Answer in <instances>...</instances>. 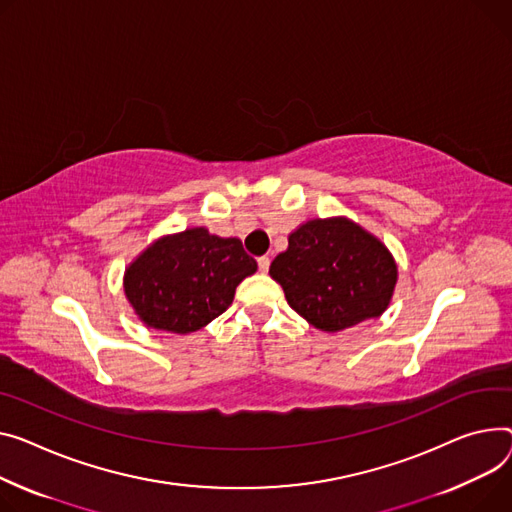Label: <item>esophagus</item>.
<instances>
[{
	"instance_id": "esophagus-1",
	"label": "esophagus",
	"mask_w": 512,
	"mask_h": 512,
	"mask_svg": "<svg viewBox=\"0 0 512 512\" xmlns=\"http://www.w3.org/2000/svg\"><path fill=\"white\" fill-rule=\"evenodd\" d=\"M257 265H259V271H263V274H267V269H269V257H267V255L259 257V259H257Z\"/></svg>"
}]
</instances>
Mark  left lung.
I'll use <instances>...</instances> for the list:
<instances>
[{
    "label": "left lung",
    "instance_id": "obj_1",
    "mask_svg": "<svg viewBox=\"0 0 512 512\" xmlns=\"http://www.w3.org/2000/svg\"><path fill=\"white\" fill-rule=\"evenodd\" d=\"M269 276L300 317L335 333L385 313L397 265L377 236L337 216L300 224L288 249L271 261Z\"/></svg>",
    "mask_w": 512,
    "mask_h": 512
}]
</instances>
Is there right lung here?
I'll list each match as a JSON object with an SVG mask.
<instances>
[{
	"label": "right lung",
	"mask_w": 512,
	"mask_h": 512,
	"mask_svg": "<svg viewBox=\"0 0 512 512\" xmlns=\"http://www.w3.org/2000/svg\"><path fill=\"white\" fill-rule=\"evenodd\" d=\"M257 271L238 238L187 228L158 238L125 269L129 304L148 327L193 333L232 304L234 290Z\"/></svg>",
	"instance_id": "1"
}]
</instances>
